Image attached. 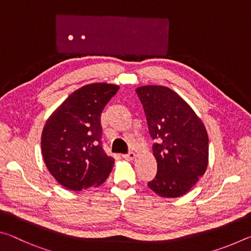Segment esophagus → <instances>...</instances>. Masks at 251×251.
Here are the masks:
<instances>
[{
  "instance_id": "esophagus-1",
  "label": "esophagus",
  "mask_w": 251,
  "mask_h": 251,
  "mask_svg": "<svg viewBox=\"0 0 251 251\" xmlns=\"http://www.w3.org/2000/svg\"><path fill=\"white\" fill-rule=\"evenodd\" d=\"M123 157H124L126 160H134L136 158V155L135 152H128L127 155H123Z\"/></svg>"
}]
</instances>
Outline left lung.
Wrapping results in <instances>:
<instances>
[{"label": "left lung", "instance_id": "1", "mask_svg": "<svg viewBox=\"0 0 251 251\" xmlns=\"http://www.w3.org/2000/svg\"><path fill=\"white\" fill-rule=\"evenodd\" d=\"M136 93L145 110L150 134L158 142L152 145L157 175L148 187L160 197H180L206 173L209 157L206 127L171 88L144 85Z\"/></svg>", "mask_w": 251, "mask_h": 251}]
</instances>
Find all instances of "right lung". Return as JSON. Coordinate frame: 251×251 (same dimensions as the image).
Returning a JSON list of instances; mask_svg holds the SVG:
<instances>
[{"mask_svg":"<svg viewBox=\"0 0 251 251\" xmlns=\"http://www.w3.org/2000/svg\"><path fill=\"white\" fill-rule=\"evenodd\" d=\"M120 86L84 85L50 114L41 137L44 163L59 185L74 192L107 179L115 159L100 145V114Z\"/></svg>","mask_w":251,"mask_h":251,"instance_id":"1","label":"right lung"}]
</instances>
